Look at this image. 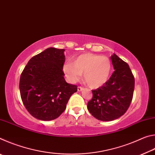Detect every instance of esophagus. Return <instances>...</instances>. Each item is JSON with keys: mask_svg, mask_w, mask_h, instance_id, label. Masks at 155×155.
I'll return each mask as SVG.
<instances>
[{"mask_svg": "<svg viewBox=\"0 0 155 155\" xmlns=\"http://www.w3.org/2000/svg\"><path fill=\"white\" fill-rule=\"evenodd\" d=\"M83 90V87H81V86H78V88H77V90H78V91H81Z\"/></svg>", "mask_w": 155, "mask_h": 155, "instance_id": "esophagus-1", "label": "esophagus"}]
</instances>
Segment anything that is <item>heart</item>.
<instances>
[{
    "mask_svg": "<svg viewBox=\"0 0 155 155\" xmlns=\"http://www.w3.org/2000/svg\"><path fill=\"white\" fill-rule=\"evenodd\" d=\"M111 70V63L108 57L92 53L81 54L74 63L68 61L64 65V72L70 81L77 82L84 72L86 83L93 88L101 87L108 81Z\"/></svg>",
    "mask_w": 155,
    "mask_h": 155,
    "instance_id": "obj_1",
    "label": "heart"
}]
</instances>
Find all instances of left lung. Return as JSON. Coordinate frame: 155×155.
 Masks as SVG:
<instances>
[{
	"instance_id": "obj_1",
	"label": "left lung",
	"mask_w": 155,
	"mask_h": 155,
	"mask_svg": "<svg viewBox=\"0 0 155 155\" xmlns=\"http://www.w3.org/2000/svg\"><path fill=\"white\" fill-rule=\"evenodd\" d=\"M115 71L101 87L92 90L87 109L96 119L112 121L124 115L133 99L135 78L128 65L116 54L111 57Z\"/></svg>"
}]
</instances>
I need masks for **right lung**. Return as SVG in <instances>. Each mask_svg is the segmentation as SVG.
Returning <instances> with one entry per match:
<instances>
[{
	"instance_id": "obj_1",
	"label": "right lung",
	"mask_w": 155,
	"mask_h": 155,
	"mask_svg": "<svg viewBox=\"0 0 155 155\" xmlns=\"http://www.w3.org/2000/svg\"><path fill=\"white\" fill-rule=\"evenodd\" d=\"M64 49L48 48L33 57L20 76L22 103L36 119L49 121L58 117L77 86L68 83L63 66Z\"/></svg>"
}]
</instances>
